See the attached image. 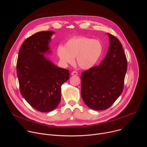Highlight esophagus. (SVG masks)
<instances>
[{"mask_svg":"<svg viewBox=\"0 0 147 147\" xmlns=\"http://www.w3.org/2000/svg\"><path fill=\"white\" fill-rule=\"evenodd\" d=\"M71 76H77V75H78V73L76 71H73L71 72Z\"/></svg>","mask_w":147,"mask_h":147,"instance_id":"obj_1","label":"esophagus"}]
</instances>
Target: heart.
Here are the masks:
<instances>
[{"label":"heart","instance_id":"heart-1","mask_svg":"<svg viewBox=\"0 0 147 147\" xmlns=\"http://www.w3.org/2000/svg\"><path fill=\"white\" fill-rule=\"evenodd\" d=\"M103 47L98 39L86 36H76L69 39L65 46L59 45L57 54L64 65L73 64L76 57L77 63L82 69L93 67L100 58Z\"/></svg>","mask_w":147,"mask_h":147}]
</instances>
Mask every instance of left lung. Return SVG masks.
Instances as JSON below:
<instances>
[{"label":"left lung","mask_w":147,"mask_h":147,"mask_svg":"<svg viewBox=\"0 0 147 147\" xmlns=\"http://www.w3.org/2000/svg\"><path fill=\"white\" fill-rule=\"evenodd\" d=\"M110 45L98 66L82 72L81 97L86 105L95 111L109 108L123 92L127 69L126 56L120 40L108 33Z\"/></svg>","instance_id":"left-lung-1"}]
</instances>
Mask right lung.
<instances>
[{"label": "right lung", "instance_id": "add662e5", "mask_svg": "<svg viewBox=\"0 0 147 147\" xmlns=\"http://www.w3.org/2000/svg\"><path fill=\"white\" fill-rule=\"evenodd\" d=\"M53 31H40L27 38L17 61L20 92L30 105L41 112L54 110L61 99V86L69 79V70L55 65L44 54Z\"/></svg>", "mask_w": 147, "mask_h": 147}]
</instances>
